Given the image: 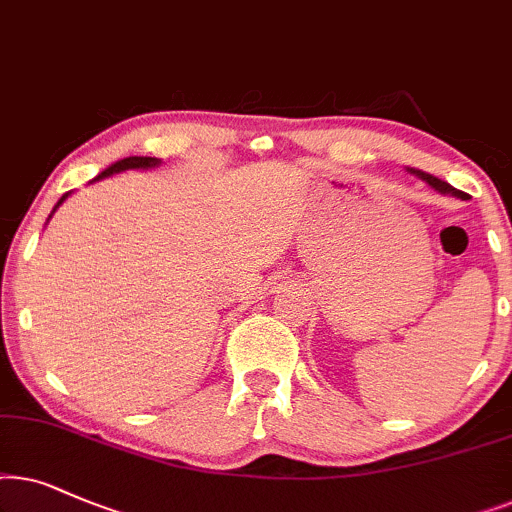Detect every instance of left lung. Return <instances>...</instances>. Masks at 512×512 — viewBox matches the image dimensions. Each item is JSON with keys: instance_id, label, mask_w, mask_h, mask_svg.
<instances>
[{"instance_id": "left-lung-1", "label": "left lung", "mask_w": 512, "mask_h": 512, "mask_svg": "<svg viewBox=\"0 0 512 512\" xmlns=\"http://www.w3.org/2000/svg\"><path fill=\"white\" fill-rule=\"evenodd\" d=\"M419 173V170H417ZM421 177H424V180L428 182V185H433L435 189H440V192H445V194H454V196H459V199H468V194H463V192H459V189H454V187H449L445 180H438V177H433V175H428V173H419Z\"/></svg>"}]
</instances>
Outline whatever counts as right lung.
<instances>
[{"label":"right lung","instance_id":"1","mask_svg":"<svg viewBox=\"0 0 512 512\" xmlns=\"http://www.w3.org/2000/svg\"><path fill=\"white\" fill-rule=\"evenodd\" d=\"M152 166H159V159H152V156H128V159H121L117 163H112L107 170H102L95 180H100V177H107L112 173H121V170H128V168H152ZM63 201H65V196L58 201V206Z\"/></svg>","mask_w":512,"mask_h":512}]
</instances>
